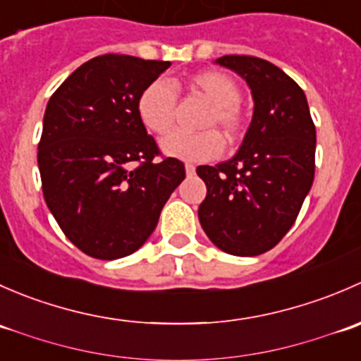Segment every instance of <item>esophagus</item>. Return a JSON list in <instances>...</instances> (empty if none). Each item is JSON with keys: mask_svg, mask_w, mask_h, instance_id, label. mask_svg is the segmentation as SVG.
I'll list each match as a JSON object with an SVG mask.
<instances>
[{"mask_svg": "<svg viewBox=\"0 0 361 361\" xmlns=\"http://www.w3.org/2000/svg\"><path fill=\"white\" fill-rule=\"evenodd\" d=\"M185 171H187V176H194L195 174V166L194 164H185Z\"/></svg>", "mask_w": 361, "mask_h": 361, "instance_id": "1", "label": "esophagus"}]
</instances>
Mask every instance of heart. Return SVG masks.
Masks as SVG:
<instances>
[{"instance_id": "b5f03b06", "label": "heart", "mask_w": 361, "mask_h": 361, "mask_svg": "<svg viewBox=\"0 0 361 361\" xmlns=\"http://www.w3.org/2000/svg\"><path fill=\"white\" fill-rule=\"evenodd\" d=\"M183 85L195 96L209 103L201 120L199 134L174 133L164 137L160 147L164 154L181 160H211L220 157L224 152V141L217 134L222 133L228 145L238 143L245 133V113L241 101V89L238 82L227 73L216 69L194 73L183 82ZM173 87H181L180 82H173ZM167 82L157 80L141 90L136 103V111L141 123L150 133L164 136L169 133L176 118V92Z\"/></svg>"}]
</instances>
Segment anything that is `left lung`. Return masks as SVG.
<instances>
[{
    "label": "left lung",
    "mask_w": 361,
    "mask_h": 361,
    "mask_svg": "<svg viewBox=\"0 0 361 361\" xmlns=\"http://www.w3.org/2000/svg\"><path fill=\"white\" fill-rule=\"evenodd\" d=\"M216 64L246 80L255 110L238 154L197 167L207 188L199 221L221 251L255 257L285 238L311 190L316 127L304 90L283 69L253 56H224Z\"/></svg>",
    "instance_id": "1"
}]
</instances>
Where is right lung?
<instances>
[{
    "label": "right lung",
    "instance_id": "right-lung-1",
    "mask_svg": "<svg viewBox=\"0 0 361 361\" xmlns=\"http://www.w3.org/2000/svg\"><path fill=\"white\" fill-rule=\"evenodd\" d=\"M171 66L106 54L87 61L52 94L38 145L42 190L61 231L99 260L145 245L185 166L160 150L136 111L148 83Z\"/></svg>",
    "mask_w": 361,
    "mask_h": 361
}]
</instances>
